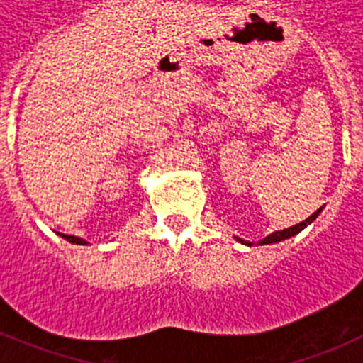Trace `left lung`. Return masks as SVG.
I'll list each match as a JSON object with an SVG mask.
<instances>
[{
  "label": "left lung",
  "mask_w": 363,
  "mask_h": 363,
  "mask_svg": "<svg viewBox=\"0 0 363 363\" xmlns=\"http://www.w3.org/2000/svg\"><path fill=\"white\" fill-rule=\"evenodd\" d=\"M320 213H322V207H320V209L316 211V213H313V214H311V216L307 218V220L300 221V223H296V225L289 227V229L277 230V233L269 234L267 238H264V240H262V242H258V243H262V245H267V243H277V242H281V240H287V238H291V236H294V234H298V233H300V230H303V229H306V227L309 225V223H313V221L316 220V216H318ZM236 240H238V242H242V243H245V245H252L251 242H243L242 238H236Z\"/></svg>",
  "instance_id": "left-lung-1"
}]
</instances>
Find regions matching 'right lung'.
I'll use <instances>...</instances> for the list:
<instances>
[{
  "instance_id": "obj_1",
  "label": "right lung",
  "mask_w": 363,
  "mask_h": 363,
  "mask_svg": "<svg viewBox=\"0 0 363 363\" xmlns=\"http://www.w3.org/2000/svg\"><path fill=\"white\" fill-rule=\"evenodd\" d=\"M62 238H65L67 242L70 243H76V245H86V242L83 238H78V236H72V234H62V233H57Z\"/></svg>"
}]
</instances>
